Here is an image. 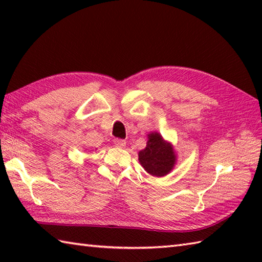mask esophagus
<instances>
[{
    "label": "esophagus",
    "mask_w": 262,
    "mask_h": 262,
    "mask_svg": "<svg viewBox=\"0 0 262 262\" xmlns=\"http://www.w3.org/2000/svg\"><path fill=\"white\" fill-rule=\"evenodd\" d=\"M114 144L117 147H124L126 145V142L124 140H118V138H116L114 141Z\"/></svg>",
    "instance_id": "1"
}]
</instances>
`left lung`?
<instances>
[{
    "label": "left lung",
    "mask_w": 262,
    "mask_h": 262,
    "mask_svg": "<svg viewBox=\"0 0 262 262\" xmlns=\"http://www.w3.org/2000/svg\"><path fill=\"white\" fill-rule=\"evenodd\" d=\"M138 160L149 174L163 177L173 168L176 155L169 143L158 133H152L148 135L146 147L138 153Z\"/></svg>",
    "instance_id": "8db88e82"
}]
</instances>
